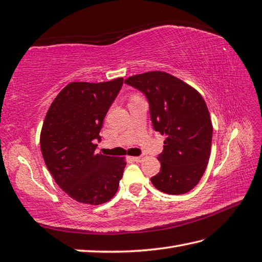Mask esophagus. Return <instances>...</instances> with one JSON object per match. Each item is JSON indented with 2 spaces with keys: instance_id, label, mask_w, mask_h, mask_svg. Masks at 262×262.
Instances as JSON below:
<instances>
[{
  "instance_id": "34e87169",
  "label": "esophagus",
  "mask_w": 262,
  "mask_h": 262,
  "mask_svg": "<svg viewBox=\"0 0 262 262\" xmlns=\"http://www.w3.org/2000/svg\"><path fill=\"white\" fill-rule=\"evenodd\" d=\"M133 161H135V162H141V161H143V157H132L130 158Z\"/></svg>"
}]
</instances>
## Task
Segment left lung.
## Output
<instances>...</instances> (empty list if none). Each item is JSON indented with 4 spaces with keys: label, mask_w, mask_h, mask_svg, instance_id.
Masks as SVG:
<instances>
[{
    "label": "left lung",
    "mask_w": 262,
    "mask_h": 262,
    "mask_svg": "<svg viewBox=\"0 0 262 262\" xmlns=\"http://www.w3.org/2000/svg\"><path fill=\"white\" fill-rule=\"evenodd\" d=\"M125 83L145 94L153 127L166 136L153 186L172 195L189 192L203 176L211 153L212 122L206 101L194 87L165 71L130 76Z\"/></svg>",
    "instance_id": "8db88e82"
}]
</instances>
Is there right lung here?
I'll return each mask as SVG.
<instances>
[{"label":"right lung","instance_id":"right-lung-1","mask_svg":"<svg viewBox=\"0 0 262 262\" xmlns=\"http://www.w3.org/2000/svg\"><path fill=\"white\" fill-rule=\"evenodd\" d=\"M124 83L73 81L56 95L40 130V151L55 183L77 202L105 203L115 196L125 158L96 153V140L112 102Z\"/></svg>","mask_w":262,"mask_h":262}]
</instances>
